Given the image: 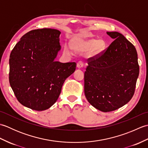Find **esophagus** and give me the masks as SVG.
Here are the masks:
<instances>
[{
  "mask_svg": "<svg viewBox=\"0 0 148 148\" xmlns=\"http://www.w3.org/2000/svg\"><path fill=\"white\" fill-rule=\"evenodd\" d=\"M83 65H84L83 62H81V61H79V62H77V67L79 68V69L82 68V67H83Z\"/></svg>",
  "mask_w": 148,
  "mask_h": 148,
  "instance_id": "1",
  "label": "esophagus"
}]
</instances>
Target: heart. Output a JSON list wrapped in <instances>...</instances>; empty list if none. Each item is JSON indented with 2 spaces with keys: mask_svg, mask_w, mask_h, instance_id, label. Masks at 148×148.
Here are the masks:
<instances>
[{
  "mask_svg": "<svg viewBox=\"0 0 148 148\" xmlns=\"http://www.w3.org/2000/svg\"><path fill=\"white\" fill-rule=\"evenodd\" d=\"M72 46L73 49L77 52L87 51V50L93 48V52L95 54H98L104 49L106 43L103 40L88 39L74 40V41L72 42ZM64 51L68 54H70L71 53V48L70 46L65 45Z\"/></svg>",
  "mask_w": 148,
  "mask_h": 148,
  "instance_id": "obj_1",
  "label": "heart"
}]
</instances>
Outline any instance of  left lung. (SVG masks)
Masks as SVG:
<instances>
[{"label": "left lung", "instance_id": "left-lung-1", "mask_svg": "<svg viewBox=\"0 0 148 148\" xmlns=\"http://www.w3.org/2000/svg\"><path fill=\"white\" fill-rule=\"evenodd\" d=\"M114 39L105 51L88 60L84 94L97 109L110 112L121 108L134 94L139 66L136 49L118 32H107Z\"/></svg>", "mask_w": 148, "mask_h": 148}]
</instances>
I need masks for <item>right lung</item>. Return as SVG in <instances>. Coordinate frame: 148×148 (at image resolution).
<instances>
[{"mask_svg": "<svg viewBox=\"0 0 148 148\" xmlns=\"http://www.w3.org/2000/svg\"><path fill=\"white\" fill-rule=\"evenodd\" d=\"M59 30H31L21 37L9 58V79L22 105L45 111L56 102L65 80L76 70L75 62L55 61L61 49Z\"/></svg>", "mask_w": 148, "mask_h": 148, "instance_id": "1", "label": "right lung"}]
</instances>
